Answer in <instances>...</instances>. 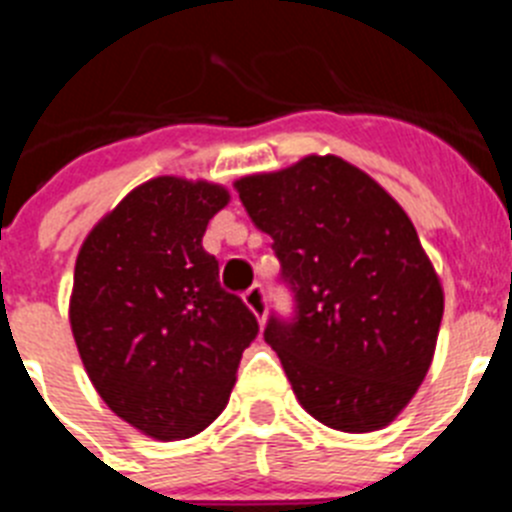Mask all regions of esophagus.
<instances>
[{"label":"esophagus","mask_w":512,"mask_h":512,"mask_svg":"<svg viewBox=\"0 0 512 512\" xmlns=\"http://www.w3.org/2000/svg\"><path fill=\"white\" fill-rule=\"evenodd\" d=\"M243 302H246L248 310L259 318V323H264L266 318V295H264V287L261 284H253L251 289L243 292Z\"/></svg>","instance_id":"obj_1"}]
</instances>
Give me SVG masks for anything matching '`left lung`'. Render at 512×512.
<instances>
[{
	"instance_id": "8db88e82",
	"label": "left lung",
	"mask_w": 512,
	"mask_h": 512,
	"mask_svg": "<svg viewBox=\"0 0 512 512\" xmlns=\"http://www.w3.org/2000/svg\"><path fill=\"white\" fill-rule=\"evenodd\" d=\"M248 217L271 235L292 318L271 315L302 408L328 428H384L428 374L443 289L410 217L372 176L338 156H307L235 182Z\"/></svg>"
}]
</instances>
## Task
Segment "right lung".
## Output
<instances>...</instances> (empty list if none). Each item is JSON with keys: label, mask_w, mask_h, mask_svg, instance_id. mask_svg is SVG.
<instances>
[{"label": "right lung", "mask_w": 512, "mask_h": 512, "mask_svg": "<svg viewBox=\"0 0 512 512\" xmlns=\"http://www.w3.org/2000/svg\"><path fill=\"white\" fill-rule=\"evenodd\" d=\"M228 189L158 176L104 215L81 246L69 320L94 390L158 441L223 413L256 315L220 287L202 248Z\"/></svg>", "instance_id": "add662e5"}]
</instances>
